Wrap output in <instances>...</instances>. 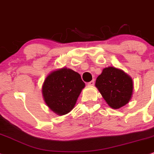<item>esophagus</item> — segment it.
Masks as SVG:
<instances>
[{
	"mask_svg": "<svg viewBox=\"0 0 154 154\" xmlns=\"http://www.w3.org/2000/svg\"><path fill=\"white\" fill-rule=\"evenodd\" d=\"M88 86H94V81H90V82H88Z\"/></svg>",
	"mask_w": 154,
	"mask_h": 154,
	"instance_id": "1",
	"label": "esophagus"
}]
</instances>
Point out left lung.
Wrapping results in <instances>:
<instances>
[{
  "label": "left lung",
  "instance_id": "obj_1",
  "mask_svg": "<svg viewBox=\"0 0 154 154\" xmlns=\"http://www.w3.org/2000/svg\"><path fill=\"white\" fill-rule=\"evenodd\" d=\"M96 86L103 98L113 109H119L129 102L133 93V81L122 70L108 67L97 77Z\"/></svg>",
  "mask_w": 154,
  "mask_h": 154
}]
</instances>
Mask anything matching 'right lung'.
<instances>
[{"instance_id": "1", "label": "right lung", "mask_w": 154, "mask_h": 154, "mask_svg": "<svg viewBox=\"0 0 154 154\" xmlns=\"http://www.w3.org/2000/svg\"><path fill=\"white\" fill-rule=\"evenodd\" d=\"M84 86L85 83L79 73L63 68L46 78L42 86L43 97L52 111L63 115L73 109Z\"/></svg>"}]
</instances>
